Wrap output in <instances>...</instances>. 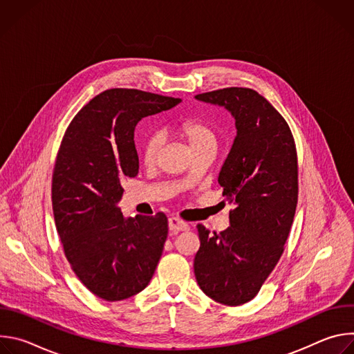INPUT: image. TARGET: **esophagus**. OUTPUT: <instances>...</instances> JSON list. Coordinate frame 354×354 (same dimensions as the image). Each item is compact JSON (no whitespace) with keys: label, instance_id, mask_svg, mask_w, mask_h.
<instances>
[{"label":"esophagus","instance_id":"esophagus-1","mask_svg":"<svg viewBox=\"0 0 354 354\" xmlns=\"http://www.w3.org/2000/svg\"><path fill=\"white\" fill-rule=\"evenodd\" d=\"M168 225H169V230H171L172 232H180V231H187V230H189L187 223L182 221V220L178 218V217H171V218L168 220Z\"/></svg>","mask_w":354,"mask_h":354}]
</instances>
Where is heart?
I'll return each mask as SVG.
<instances>
[{"instance_id":"obj_1","label":"heart","mask_w":354,"mask_h":354,"mask_svg":"<svg viewBox=\"0 0 354 354\" xmlns=\"http://www.w3.org/2000/svg\"><path fill=\"white\" fill-rule=\"evenodd\" d=\"M175 131L180 138H183L187 142L193 154L197 153V151L206 149V148H212V147L217 148V142H218L217 133L213 129V126L206 120L187 119L180 124H178ZM161 145H162V138L160 134H151L149 137L145 138L141 148V160L145 165H153L157 161Z\"/></svg>"}]
</instances>
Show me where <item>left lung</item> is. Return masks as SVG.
<instances>
[{"mask_svg":"<svg viewBox=\"0 0 354 354\" xmlns=\"http://www.w3.org/2000/svg\"><path fill=\"white\" fill-rule=\"evenodd\" d=\"M194 97L227 109L236 127L218 175L235 205L230 227L212 234L198 224L193 263L203 292L235 307L259 292L284 250L298 197L297 151L287 122L257 91L232 86Z\"/></svg>","mask_w":354,"mask_h":354,"instance_id":"left-lung-1","label":"left lung"}]
</instances>
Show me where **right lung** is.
Returning a JSON list of instances; mask_svg holds the SVG:
<instances>
[{"mask_svg": "<svg viewBox=\"0 0 354 354\" xmlns=\"http://www.w3.org/2000/svg\"><path fill=\"white\" fill-rule=\"evenodd\" d=\"M180 99L137 89L95 96L70 123L57 154L52 200L64 254L82 284L106 301L144 290L168 236L164 213L124 217L122 182L138 174L137 123Z\"/></svg>", "mask_w": 354, "mask_h": 354, "instance_id": "right-lung-1", "label": "right lung"}]
</instances>
